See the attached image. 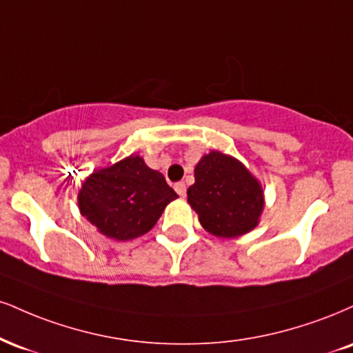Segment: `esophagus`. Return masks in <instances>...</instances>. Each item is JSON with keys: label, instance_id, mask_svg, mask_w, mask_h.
<instances>
[{"label": "esophagus", "instance_id": "esophagus-1", "mask_svg": "<svg viewBox=\"0 0 353 353\" xmlns=\"http://www.w3.org/2000/svg\"><path fill=\"white\" fill-rule=\"evenodd\" d=\"M174 189H176V192L181 195V197H184L185 195V184L184 182H177L176 185H174Z\"/></svg>", "mask_w": 353, "mask_h": 353}]
</instances>
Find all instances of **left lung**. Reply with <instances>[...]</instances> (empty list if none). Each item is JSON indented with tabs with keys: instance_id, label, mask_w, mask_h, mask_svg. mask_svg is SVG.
<instances>
[{
	"instance_id": "left-lung-1",
	"label": "left lung",
	"mask_w": 353,
	"mask_h": 353,
	"mask_svg": "<svg viewBox=\"0 0 353 353\" xmlns=\"http://www.w3.org/2000/svg\"><path fill=\"white\" fill-rule=\"evenodd\" d=\"M194 177L188 202L210 235L236 239L258 227L265 209V192L261 182L243 163L214 150L202 156Z\"/></svg>"
}]
</instances>
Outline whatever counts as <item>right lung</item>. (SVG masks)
<instances>
[{"label": "right lung", "instance_id": "add662e5", "mask_svg": "<svg viewBox=\"0 0 353 353\" xmlns=\"http://www.w3.org/2000/svg\"><path fill=\"white\" fill-rule=\"evenodd\" d=\"M179 197L159 171L131 154L93 169L79 190V210L101 235L126 241L154 227L168 203Z\"/></svg>", "mask_w": 353, "mask_h": 353}]
</instances>
